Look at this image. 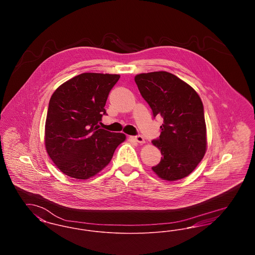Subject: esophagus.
Listing matches in <instances>:
<instances>
[{
  "label": "esophagus",
  "mask_w": 255,
  "mask_h": 255,
  "mask_svg": "<svg viewBox=\"0 0 255 255\" xmlns=\"http://www.w3.org/2000/svg\"><path fill=\"white\" fill-rule=\"evenodd\" d=\"M131 138L133 139V140H135L136 142L140 143V144H142V143H144V142H145V140H144L143 136H141V135H134V136H131Z\"/></svg>",
  "instance_id": "esophagus-1"
}]
</instances>
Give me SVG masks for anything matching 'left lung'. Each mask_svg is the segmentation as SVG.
Masks as SVG:
<instances>
[{
	"mask_svg": "<svg viewBox=\"0 0 255 255\" xmlns=\"http://www.w3.org/2000/svg\"><path fill=\"white\" fill-rule=\"evenodd\" d=\"M134 81L141 97L161 117L160 134L152 143L162 155L152 169L159 178L177 181L188 176L206 151L204 105L192 87L167 72L140 73Z\"/></svg>",
	"mask_w": 255,
	"mask_h": 255,
	"instance_id": "obj_1",
	"label": "left lung"
}]
</instances>
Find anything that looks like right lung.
Wrapping results in <instances>:
<instances>
[{
	"label": "right lung",
	"instance_id": "obj_1",
	"mask_svg": "<svg viewBox=\"0 0 255 255\" xmlns=\"http://www.w3.org/2000/svg\"><path fill=\"white\" fill-rule=\"evenodd\" d=\"M119 74L85 73L59 86L49 100L45 144L49 158L67 176L86 180L108 165L126 138L99 128Z\"/></svg>",
	"mask_w": 255,
	"mask_h": 255
}]
</instances>
